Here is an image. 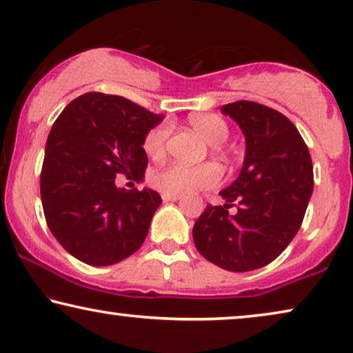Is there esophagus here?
Here are the masks:
<instances>
[{"mask_svg": "<svg viewBox=\"0 0 353 353\" xmlns=\"http://www.w3.org/2000/svg\"><path fill=\"white\" fill-rule=\"evenodd\" d=\"M161 198H163V201H177V200H181V196L172 195V193H163Z\"/></svg>", "mask_w": 353, "mask_h": 353, "instance_id": "34e87169", "label": "esophagus"}]
</instances>
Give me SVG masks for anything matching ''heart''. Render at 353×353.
<instances>
[{"instance_id":"obj_1","label":"heart","mask_w":353,"mask_h":353,"mask_svg":"<svg viewBox=\"0 0 353 353\" xmlns=\"http://www.w3.org/2000/svg\"><path fill=\"white\" fill-rule=\"evenodd\" d=\"M190 125L210 145H222L230 134L227 123L212 113L190 117ZM170 136L168 125H160L152 129L143 141V150L150 158H160L166 150V141ZM221 181V171L216 165L187 166L182 163H171L153 174V183L163 193L172 195H188L198 190H205L217 185Z\"/></svg>"}]
</instances>
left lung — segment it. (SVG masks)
Listing matches in <instances>:
<instances>
[{
	"mask_svg": "<svg viewBox=\"0 0 353 353\" xmlns=\"http://www.w3.org/2000/svg\"><path fill=\"white\" fill-rule=\"evenodd\" d=\"M245 134L243 168L193 225L200 254L221 269H261L285 251L299 232L314 190V166L304 139L283 113L251 101L221 108ZM233 201L235 215L228 214Z\"/></svg>",
	"mask_w": 353,
	"mask_h": 353,
	"instance_id": "8db88e82",
	"label": "left lung"
}]
</instances>
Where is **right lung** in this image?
I'll return each instance as SVG.
<instances>
[{
	"mask_svg": "<svg viewBox=\"0 0 353 353\" xmlns=\"http://www.w3.org/2000/svg\"><path fill=\"white\" fill-rule=\"evenodd\" d=\"M161 121L163 115L125 97L88 92L52 125L41 171L44 217L78 261L112 265L142 246L161 196L152 188H118L115 177L142 181L143 141Z\"/></svg>",
	"mask_w": 353,
	"mask_h": 353,
	"instance_id": "obj_1",
	"label": "right lung"
}]
</instances>
